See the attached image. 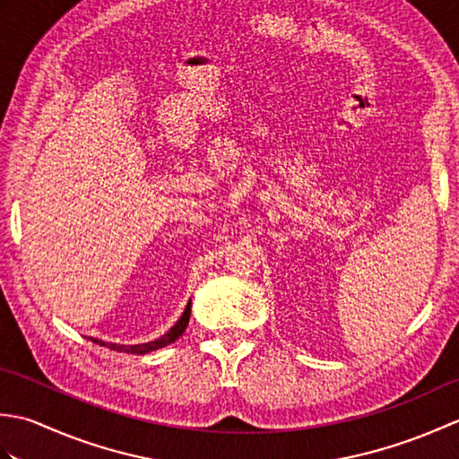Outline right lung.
I'll list each match as a JSON object with an SVG mask.
<instances>
[{
  "label": "right lung",
  "instance_id": "right-lung-1",
  "mask_svg": "<svg viewBox=\"0 0 459 459\" xmlns=\"http://www.w3.org/2000/svg\"><path fill=\"white\" fill-rule=\"evenodd\" d=\"M189 316H191V301L187 304V307H185V311L181 314V317L178 319V324H175L168 333H163L161 337L153 339V341H148V343H138V345H120V343H108V341H102V339H92V343H99L102 347H108L112 351H118V353H132V355H145L150 353V351H155L160 347H165L173 343L175 339H179V335L185 331V327H187L189 324Z\"/></svg>",
  "mask_w": 459,
  "mask_h": 459
}]
</instances>
